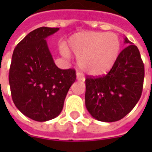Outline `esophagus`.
Returning <instances> with one entry per match:
<instances>
[{"mask_svg":"<svg viewBox=\"0 0 152 152\" xmlns=\"http://www.w3.org/2000/svg\"><path fill=\"white\" fill-rule=\"evenodd\" d=\"M76 80H82V81H84L86 79H85V77L83 76V75L81 73L77 72L76 73Z\"/></svg>","mask_w":152,"mask_h":152,"instance_id":"obj_1","label":"esophagus"}]
</instances>
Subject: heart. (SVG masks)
<instances>
[{
	"instance_id": "b5f03b06",
	"label": "heart",
	"mask_w": 152,
	"mask_h": 152,
	"mask_svg": "<svg viewBox=\"0 0 152 152\" xmlns=\"http://www.w3.org/2000/svg\"><path fill=\"white\" fill-rule=\"evenodd\" d=\"M68 46L78 57V65L84 72L92 76H101L110 70L120 55L121 42L117 34L102 31H82L72 35ZM61 53L69 56L64 45Z\"/></svg>"
}]
</instances>
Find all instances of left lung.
<instances>
[{
	"label": "left lung",
	"mask_w": 152,
	"mask_h": 152,
	"mask_svg": "<svg viewBox=\"0 0 152 152\" xmlns=\"http://www.w3.org/2000/svg\"><path fill=\"white\" fill-rule=\"evenodd\" d=\"M127 47L106 76H87L86 106L93 117L102 122L121 120L140 99L144 80V64L136 45L124 38Z\"/></svg>",
	"instance_id": "obj_1"
}]
</instances>
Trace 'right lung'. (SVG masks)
Segmentation results:
<instances>
[{"mask_svg":"<svg viewBox=\"0 0 152 152\" xmlns=\"http://www.w3.org/2000/svg\"><path fill=\"white\" fill-rule=\"evenodd\" d=\"M58 28L41 27L28 33L15 47L9 73L12 99L31 120L47 121L61 113L74 69L62 70L53 62L46 39Z\"/></svg>","mask_w":152,"mask_h":152,"instance_id":"right-lung-1","label":"right lung"}]
</instances>
